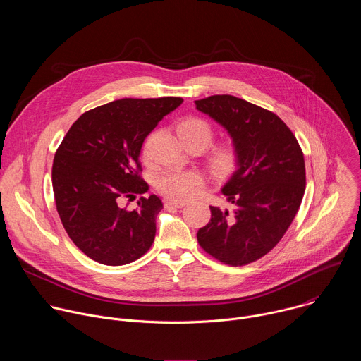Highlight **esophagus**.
<instances>
[{"instance_id":"1","label":"esophagus","mask_w":361,"mask_h":361,"mask_svg":"<svg viewBox=\"0 0 361 361\" xmlns=\"http://www.w3.org/2000/svg\"><path fill=\"white\" fill-rule=\"evenodd\" d=\"M164 205H166V209H170V207L181 209V207H184L185 202H184V201H177V200H166Z\"/></svg>"}]
</instances>
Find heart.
<instances>
[{"instance_id":"b5f03b06","label":"heart","mask_w":361,"mask_h":361,"mask_svg":"<svg viewBox=\"0 0 361 361\" xmlns=\"http://www.w3.org/2000/svg\"><path fill=\"white\" fill-rule=\"evenodd\" d=\"M177 133L185 145H209L213 140V127L200 117L188 116L177 124ZM148 141L142 147V156L147 157ZM209 167L217 177L230 176L238 166L240 152L234 141L226 140L212 145L209 151ZM205 184L204 176L194 170L169 169L157 178V188L164 195L174 200H191L200 194Z\"/></svg>"}]
</instances>
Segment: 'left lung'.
Here are the masks:
<instances>
[{
    "label": "left lung",
    "instance_id": "1",
    "mask_svg": "<svg viewBox=\"0 0 361 361\" xmlns=\"http://www.w3.org/2000/svg\"><path fill=\"white\" fill-rule=\"evenodd\" d=\"M198 111L220 123L235 142L240 160L223 194L233 212L210 207L198 230L200 247L228 266H245L270 252L293 223L305 190L301 147L274 113L234 95L195 101Z\"/></svg>",
    "mask_w": 361,
    "mask_h": 361
}]
</instances>
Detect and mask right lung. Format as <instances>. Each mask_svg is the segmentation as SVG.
<instances>
[{
	"label": "right lung",
	"instance_id": "obj_1",
	"mask_svg": "<svg viewBox=\"0 0 361 361\" xmlns=\"http://www.w3.org/2000/svg\"><path fill=\"white\" fill-rule=\"evenodd\" d=\"M181 102L180 97L116 99L85 111L57 148V212L68 237L91 260L128 264L154 243L161 200L141 197L135 210L118 202L148 190L138 159L142 142Z\"/></svg>",
	"mask_w": 361,
	"mask_h": 361
}]
</instances>
